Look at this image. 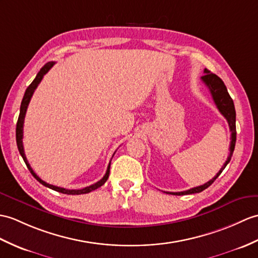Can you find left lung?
<instances>
[{
	"mask_svg": "<svg viewBox=\"0 0 258 258\" xmlns=\"http://www.w3.org/2000/svg\"><path fill=\"white\" fill-rule=\"evenodd\" d=\"M205 76L201 77L202 82L210 90V93L212 95V99L214 101L215 105H217L218 110L220 111L221 114H222L225 118L227 123H229L230 131H231V144H230V154L229 157H227L226 161L224 165L222 166V168L220 169V171L215 175L211 180H209L205 184H201L199 187H195L191 188L189 190L185 191H180V192H166V194H170V195H175V196H183V195H191V194H198L201 192L205 189L214 182L215 179H217L221 172L223 171V169L226 167V165L230 163L231 157L233 155V152H234L235 148V142H236V126H235V117H236V113H235V107L234 103H233V100L230 97L229 92H227V89L224 85V82L222 81L221 78H219L217 75L211 74L208 69H205Z\"/></svg>",
	"mask_w": 258,
	"mask_h": 258,
	"instance_id": "obj_1",
	"label": "left lung"
}]
</instances>
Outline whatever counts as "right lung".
<instances>
[{
	"label": "right lung",
	"instance_id": "right-lung-1",
	"mask_svg": "<svg viewBox=\"0 0 258 258\" xmlns=\"http://www.w3.org/2000/svg\"><path fill=\"white\" fill-rule=\"evenodd\" d=\"M53 64H55V62H53V61L47 62L44 66V67L39 70V73L37 74V76H36V78L33 80V82L31 83V85L28 86V88L26 89V91H25V94H24L23 100H22V103H21V110H20L19 119H17V124H16V143H17V148H19V152L21 154V156L23 157L24 161H25V164L27 166L28 170L31 171L32 175L36 178V180L39 181L41 184H44L45 187L50 188L52 190L58 191V192H61V194H64V195H83V194H89V192H91V191L100 188L101 185H103L104 182L107 180V178H109V175H110L111 161H110L109 166H107V169H106L105 175L103 176V178L101 179V180H99L98 182H95V183L89 185V187H86V188L78 189V190H70V189H64V188H60V187H56V185L49 184V183L45 182L44 180H41V179L37 175H36V173L34 172V170L32 169V167H31V165H29V163L27 161V158L25 156V153H24V147H23V126H24V118H25V114H26V111H27V106L29 104V101H31V99L33 97V93H34V91L36 90V88L38 87L39 82L43 80L44 76L48 73V71L50 70V68L52 67ZM113 156H114V154H113Z\"/></svg>",
	"mask_w": 258,
	"mask_h": 258
}]
</instances>
